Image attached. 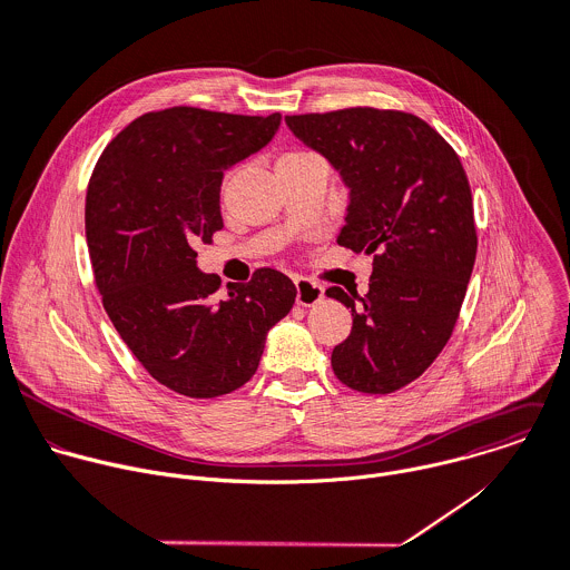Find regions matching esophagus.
<instances>
[{
	"label": "esophagus",
	"instance_id": "obj_1",
	"mask_svg": "<svg viewBox=\"0 0 570 570\" xmlns=\"http://www.w3.org/2000/svg\"><path fill=\"white\" fill-rule=\"evenodd\" d=\"M295 291H297L295 302L299 306H315L324 297V288L306 277H295Z\"/></svg>",
	"mask_w": 570,
	"mask_h": 570
}]
</instances>
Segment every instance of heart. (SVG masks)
<instances>
[{"instance_id": "1", "label": "heart", "mask_w": 570, "mask_h": 570, "mask_svg": "<svg viewBox=\"0 0 570 570\" xmlns=\"http://www.w3.org/2000/svg\"><path fill=\"white\" fill-rule=\"evenodd\" d=\"M308 157H315V155L306 153V150H291V153H284L279 157V161H297V159H308Z\"/></svg>"}]
</instances>
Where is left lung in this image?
I'll list each match as a JSON object with an SVG mask.
<instances>
[{
    "instance_id": "obj_1",
    "label": "left lung",
    "mask_w": 570,
    "mask_h": 570,
    "mask_svg": "<svg viewBox=\"0 0 570 570\" xmlns=\"http://www.w3.org/2000/svg\"><path fill=\"white\" fill-rule=\"evenodd\" d=\"M291 132L340 173L348 193L337 244L373 255L368 293L351 308L331 366L353 391L386 395L417 380L446 346L473 273V195L458 153L424 119L377 108L286 117Z\"/></svg>"
}]
</instances>
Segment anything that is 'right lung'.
I'll use <instances>...</instances> for the list:
<instances>
[{
	"instance_id": "add662e5",
	"label": "right lung",
	"mask_w": 570,
	"mask_h": 570,
	"mask_svg": "<svg viewBox=\"0 0 570 570\" xmlns=\"http://www.w3.org/2000/svg\"><path fill=\"white\" fill-rule=\"evenodd\" d=\"M282 115L175 106L141 115L101 153L86 193V242L104 308L141 366L186 397H217L257 371L295 284L259 268L228 284L197 268V242L224 228V170L262 150Z\"/></svg>"
}]
</instances>
